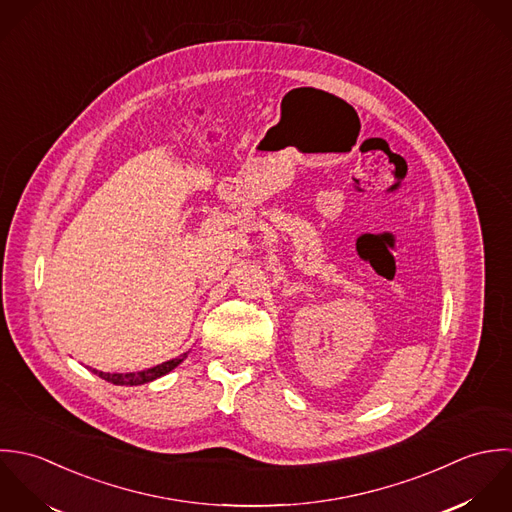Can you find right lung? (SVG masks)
I'll return each instance as SVG.
<instances>
[{"instance_id": "obj_1", "label": "right lung", "mask_w": 512, "mask_h": 512, "mask_svg": "<svg viewBox=\"0 0 512 512\" xmlns=\"http://www.w3.org/2000/svg\"><path fill=\"white\" fill-rule=\"evenodd\" d=\"M188 356L182 354L180 358H174V360H168V362H162L154 368H148V370H142V372H128V374H110V372H99V370H93L97 376H101L106 382L114 384V386H140V384H148L160 376H166L168 372H172L180 362H184V358Z\"/></svg>"}]
</instances>
